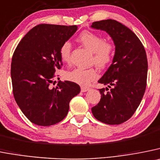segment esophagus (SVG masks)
Masks as SVG:
<instances>
[{
  "label": "esophagus",
  "mask_w": 160,
  "mask_h": 160,
  "mask_svg": "<svg viewBox=\"0 0 160 160\" xmlns=\"http://www.w3.org/2000/svg\"><path fill=\"white\" fill-rule=\"evenodd\" d=\"M90 87H87V86H82L81 87V91L82 92H86L88 90H90Z\"/></svg>",
  "instance_id": "esophagus-1"
}]
</instances>
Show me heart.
Segmentation results:
<instances>
[{"instance_id": "b5f03b06", "label": "heart", "mask_w": 160, "mask_h": 160, "mask_svg": "<svg viewBox=\"0 0 160 160\" xmlns=\"http://www.w3.org/2000/svg\"><path fill=\"white\" fill-rule=\"evenodd\" d=\"M78 41L86 48L93 52V63L98 67L104 69L112 62L115 53V47L110 41L105 40L100 35L93 32L85 31L78 36ZM71 43L66 41L60 47L59 55L62 62L69 63L70 62ZM98 77L96 69L75 68L66 72V79L82 86H87Z\"/></svg>"}]
</instances>
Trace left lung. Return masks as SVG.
Segmentation results:
<instances>
[{
  "instance_id": "obj_1",
  "label": "left lung",
  "mask_w": 160,
  "mask_h": 160,
  "mask_svg": "<svg viewBox=\"0 0 160 160\" xmlns=\"http://www.w3.org/2000/svg\"><path fill=\"white\" fill-rule=\"evenodd\" d=\"M91 28L106 32L115 45L112 62L98 82L101 100L92 108L97 120L107 124L128 121L141 102L147 85L148 59L143 44L134 32L120 22L103 20Z\"/></svg>"
}]
</instances>
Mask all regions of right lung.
Returning a JSON list of instances; mask_svg holds the SVG:
<instances>
[{
  "label": "right lung",
  "mask_w": 160,
  "mask_h": 160,
  "mask_svg": "<svg viewBox=\"0 0 160 160\" xmlns=\"http://www.w3.org/2000/svg\"><path fill=\"white\" fill-rule=\"evenodd\" d=\"M76 25L42 23L31 29L17 45L11 64L12 91L16 102L33 124L50 126L64 119L69 104L80 93L70 81L51 84L62 65L60 47L77 31Z\"/></svg>",
  "instance_id": "1"
}]
</instances>
